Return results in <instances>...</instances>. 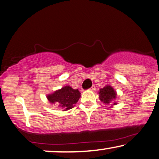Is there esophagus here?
<instances>
[{"instance_id": "esophagus-1", "label": "esophagus", "mask_w": 159, "mask_h": 159, "mask_svg": "<svg viewBox=\"0 0 159 159\" xmlns=\"http://www.w3.org/2000/svg\"><path fill=\"white\" fill-rule=\"evenodd\" d=\"M90 90H92V91H94V90H96V87H95V85H93L92 87L90 88Z\"/></svg>"}]
</instances>
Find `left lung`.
Returning <instances> with one entry per match:
<instances>
[{"mask_svg":"<svg viewBox=\"0 0 159 159\" xmlns=\"http://www.w3.org/2000/svg\"><path fill=\"white\" fill-rule=\"evenodd\" d=\"M98 94H99V99L105 104L110 105L112 103H113V105L117 104L116 102H114L116 98L117 93L112 86L107 85L104 88H101Z\"/></svg>","mask_w":159,"mask_h":159,"instance_id":"8db88e82","label":"left lung"}]
</instances>
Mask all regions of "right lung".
Masks as SVG:
<instances>
[{
	"mask_svg": "<svg viewBox=\"0 0 159 159\" xmlns=\"http://www.w3.org/2000/svg\"><path fill=\"white\" fill-rule=\"evenodd\" d=\"M78 89H73L70 86H64L52 94L47 96V99L51 104H57L63 107L64 110H68L77 104L81 95Z\"/></svg>",
	"mask_w": 159,
	"mask_h": 159,
	"instance_id": "add662e5",
	"label": "right lung"
}]
</instances>
